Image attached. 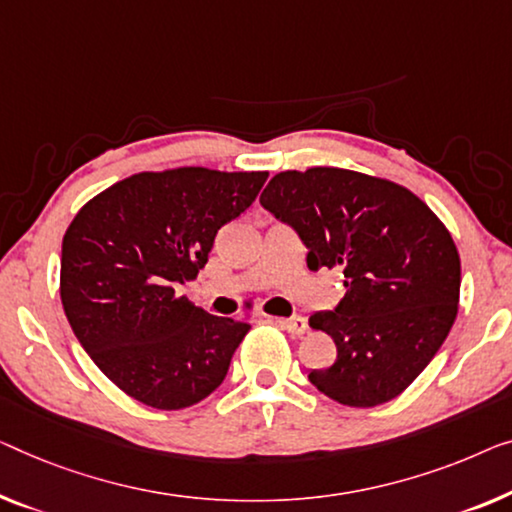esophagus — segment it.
I'll list each match as a JSON object with an SVG mask.
<instances>
[{
    "label": "esophagus",
    "instance_id": "34e87169",
    "mask_svg": "<svg viewBox=\"0 0 512 512\" xmlns=\"http://www.w3.org/2000/svg\"><path fill=\"white\" fill-rule=\"evenodd\" d=\"M278 324L285 329L287 333L292 335H303L308 331V322H305L303 317H287V319H278Z\"/></svg>",
    "mask_w": 512,
    "mask_h": 512
}]
</instances>
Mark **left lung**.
Here are the masks:
<instances>
[{
	"mask_svg": "<svg viewBox=\"0 0 512 512\" xmlns=\"http://www.w3.org/2000/svg\"><path fill=\"white\" fill-rule=\"evenodd\" d=\"M299 232L310 271L340 269L347 292L310 326L338 358L308 379L345 407L398 395L427 368L457 317L460 255L446 225L400 183L342 170L278 172L259 197Z\"/></svg>",
	"mask_w": 512,
	"mask_h": 512,
	"instance_id": "left-lung-1",
	"label": "left lung"
}]
</instances>
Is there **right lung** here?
<instances>
[{
  "label": "right lung",
  "instance_id": "obj_1",
  "mask_svg": "<svg viewBox=\"0 0 512 512\" xmlns=\"http://www.w3.org/2000/svg\"><path fill=\"white\" fill-rule=\"evenodd\" d=\"M266 177L188 165L137 172L75 213L61 243V305L91 361L133 400L177 411L223 384L250 326L209 315L174 285L197 278L220 227Z\"/></svg>",
  "mask_w": 512,
  "mask_h": 512
}]
</instances>
